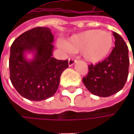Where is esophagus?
I'll return each instance as SVG.
<instances>
[{
	"instance_id": "obj_1",
	"label": "esophagus",
	"mask_w": 134,
	"mask_h": 134,
	"mask_svg": "<svg viewBox=\"0 0 134 134\" xmlns=\"http://www.w3.org/2000/svg\"><path fill=\"white\" fill-rule=\"evenodd\" d=\"M77 63V60L76 59H69V67H71V66H72L73 65L75 64V63Z\"/></svg>"
}]
</instances>
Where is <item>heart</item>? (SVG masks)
<instances>
[{
    "instance_id": "obj_1",
    "label": "heart",
    "mask_w": 134,
    "mask_h": 134,
    "mask_svg": "<svg viewBox=\"0 0 134 134\" xmlns=\"http://www.w3.org/2000/svg\"><path fill=\"white\" fill-rule=\"evenodd\" d=\"M61 45L71 53L80 52L87 62L97 63L110 54L113 46V38L107 31L88 30L74 34Z\"/></svg>"
}]
</instances>
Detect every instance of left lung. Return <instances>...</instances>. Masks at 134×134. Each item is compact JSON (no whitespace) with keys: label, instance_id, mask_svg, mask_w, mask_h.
Masks as SVG:
<instances>
[{"label":"left lung","instance_id":"8db88e82","mask_svg":"<svg viewBox=\"0 0 134 134\" xmlns=\"http://www.w3.org/2000/svg\"><path fill=\"white\" fill-rule=\"evenodd\" d=\"M113 35L115 48L111 54L103 62L89 65V73L83 78L86 89L99 97H108L119 92L128 76V48L119 34L113 32Z\"/></svg>","mask_w":134,"mask_h":134}]
</instances>
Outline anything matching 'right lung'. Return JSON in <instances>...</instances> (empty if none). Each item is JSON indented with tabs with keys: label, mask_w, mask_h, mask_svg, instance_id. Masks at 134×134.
I'll use <instances>...</instances> for the list:
<instances>
[{
	"label": "right lung",
	"mask_w": 134,
	"mask_h": 134,
	"mask_svg": "<svg viewBox=\"0 0 134 134\" xmlns=\"http://www.w3.org/2000/svg\"><path fill=\"white\" fill-rule=\"evenodd\" d=\"M54 35L48 27H39L20 35L11 45L9 73L12 84L22 97L41 101L57 92L68 60L53 57ZM33 57L29 59L27 55Z\"/></svg>",
	"instance_id": "right-lung-1"
}]
</instances>
